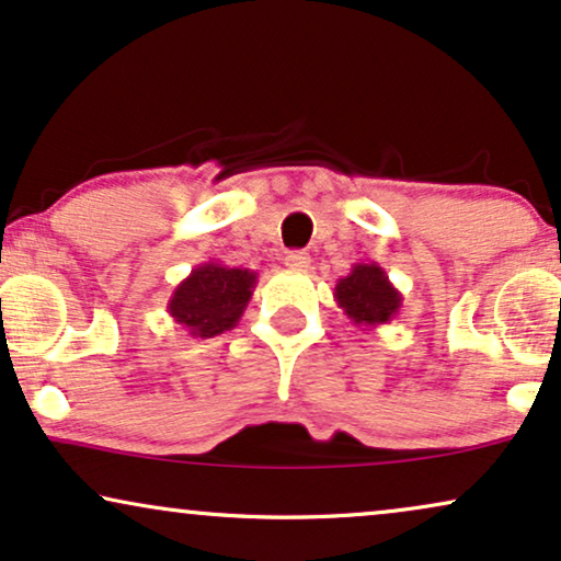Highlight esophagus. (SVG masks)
I'll return each mask as SVG.
<instances>
[{
    "instance_id": "obj_1",
    "label": "esophagus",
    "mask_w": 561,
    "mask_h": 561,
    "mask_svg": "<svg viewBox=\"0 0 561 561\" xmlns=\"http://www.w3.org/2000/svg\"><path fill=\"white\" fill-rule=\"evenodd\" d=\"M285 264L289 268H297V272H305V268L310 266V256L305 251H293V253H287Z\"/></svg>"
}]
</instances>
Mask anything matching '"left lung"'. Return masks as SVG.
<instances>
[{
  "label": "left lung",
  "mask_w": 561,
  "mask_h": 561,
  "mask_svg": "<svg viewBox=\"0 0 561 561\" xmlns=\"http://www.w3.org/2000/svg\"><path fill=\"white\" fill-rule=\"evenodd\" d=\"M333 300L352 325L370 331L399 316L403 297L388 279L386 268L370 261V264H354L352 272L336 282Z\"/></svg>",
  "instance_id": "left-lung-1"
}]
</instances>
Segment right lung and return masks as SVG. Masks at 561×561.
<instances>
[{"mask_svg": "<svg viewBox=\"0 0 561 561\" xmlns=\"http://www.w3.org/2000/svg\"><path fill=\"white\" fill-rule=\"evenodd\" d=\"M259 276L251 268L225 266L207 261L191 268V274L173 289L168 313L191 336L211 339L217 333L236 329L251 302Z\"/></svg>", "mask_w": 561, "mask_h": 561, "instance_id": "add662e5", "label": "right lung"}]
</instances>
